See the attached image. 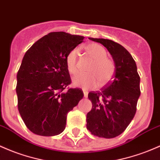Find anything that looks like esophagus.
<instances>
[{
	"mask_svg": "<svg viewBox=\"0 0 160 160\" xmlns=\"http://www.w3.org/2000/svg\"><path fill=\"white\" fill-rule=\"evenodd\" d=\"M83 92L84 97H87V96H88V92H87V90H85V89H83Z\"/></svg>",
	"mask_w": 160,
	"mask_h": 160,
	"instance_id": "34e87169",
	"label": "esophagus"
}]
</instances>
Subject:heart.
Returning <instances> with one entry per match:
<instances>
[{
	"label": "heart",
	"instance_id": "obj_1",
	"mask_svg": "<svg viewBox=\"0 0 160 160\" xmlns=\"http://www.w3.org/2000/svg\"><path fill=\"white\" fill-rule=\"evenodd\" d=\"M85 48L89 57L93 59L88 68V71L91 73L79 74L73 77V84L83 89L95 88L99 83L98 78L102 84L106 83L109 81L115 72L114 62L106 57V50L102 45L92 43L87 45ZM77 60L78 50L77 48L72 49L66 57L67 69L72 75L77 73Z\"/></svg>",
	"mask_w": 160,
	"mask_h": 160
}]
</instances>
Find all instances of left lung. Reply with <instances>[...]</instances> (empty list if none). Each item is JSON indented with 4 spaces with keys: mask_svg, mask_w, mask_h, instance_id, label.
I'll list each match as a JSON object with an SVG mask.
<instances>
[{
    "mask_svg": "<svg viewBox=\"0 0 160 160\" xmlns=\"http://www.w3.org/2000/svg\"><path fill=\"white\" fill-rule=\"evenodd\" d=\"M89 38L108 49L115 72L103 88L89 92L92 106L87 115V128L94 136L113 138L124 132L134 118L140 95V76L134 58L122 45L109 39Z\"/></svg>",
    "mask_w": 160,
    "mask_h": 160,
    "instance_id": "obj_1",
    "label": "left lung"
}]
</instances>
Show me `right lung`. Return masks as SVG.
Listing matches in <instances>:
<instances>
[{"label": "right lung", "mask_w": 160, "mask_h": 160, "mask_svg": "<svg viewBox=\"0 0 160 160\" xmlns=\"http://www.w3.org/2000/svg\"><path fill=\"white\" fill-rule=\"evenodd\" d=\"M83 38L53 32L26 52L17 72L16 91L21 118L34 134L49 137L63 132L67 115L83 99L80 89H64L71 83L66 57Z\"/></svg>", "instance_id": "obj_1"}]
</instances>
